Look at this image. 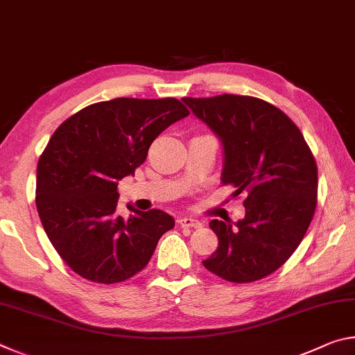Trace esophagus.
<instances>
[{"instance_id":"esophagus-1","label":"esophagus","mask_w":355,"mask_h":355,"mask_svg":"<svg viewBox=\"0 0 355 355\" xmlns=\"http://www.w3.org/2000/svg\"><path fill=\"white\" fill-rule=\"evenodd\" d=\"M178 224H180V227H183V228H199V227H202L200 220H197L194 218H188V216H184V218H180Z\"/></svg>"}]
</instances>
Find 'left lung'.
Returning a JSON list of instances; mask_svg holds the SVG:
<instances>
[{
	"mask_svg": "<svg viewBox=\"0 0 355 355\" xmlns=\"http://www.w3.org/2000/svg\"><path fill=\"white\" fill-rule=\"evenodd\" d=\"M183 101L220 141V183L248 194L243 219L209 222L219 244L203 266L236 284L266 277L293 255L313 219V155L291 119L260 98L225 94Z\"/></svg>",
	"mask_w": 355,
	"mask_h": 355,
	"instance_id": "1",
	"label": "left lung"
}]
</instances>
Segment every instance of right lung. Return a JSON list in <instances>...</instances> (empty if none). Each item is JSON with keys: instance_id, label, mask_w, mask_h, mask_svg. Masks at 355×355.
Masks as SVG:
<instances>
[{"instance_id": "right-lung-1", "label": "right lung", "mask_w": 355, "mask_h": 355, "mask_svg": "<svg viewBox=\"0 0 355 355\" xmlns=\"http://www.w3.org/2000/svg\"><path fill=\"white\" fill-rule=\"evenodd\" d=\"M186 116L175 98H114L84 107L51 136L37 164L35 205L53 248L78 275L98 284L133 277L175 225L161 209L139 211L130 203L123 219L117 184Z\"/></svg>"}]
</instances>
